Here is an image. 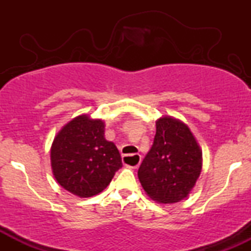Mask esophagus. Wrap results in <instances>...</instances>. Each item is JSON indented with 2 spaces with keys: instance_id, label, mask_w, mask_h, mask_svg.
I'll use <instances>...</instances> for the list:
<instances>
[{
  "instance_id": "1",
  "label": "esophagus",
  "mask_w": 251,
  "mask_h": 251,
  "mask_svg": "<svg viewBox=\"0 0 251 251\" xmlns=\"http://www.w3.org/2000/svg\"><path fill=\"white\" fill-rule=\"evenodd\" d=\"M125 157H133L135 160H137V164H135L134 166H127V168H131V169H137L138 166H139V164H140V160H142V157H140L139 154H128V155H125ZM124 157V158H125Z\"/></svg>"
}]
</instances>
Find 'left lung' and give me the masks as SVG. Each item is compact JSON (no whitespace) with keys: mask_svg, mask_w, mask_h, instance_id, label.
Masks as SVG:
<instances>
[{"mask_svg":"<svg viewBox=\"0 0 251 251\" xmlns=\"http://www.w3.org/2000/svg\"><path fill=\"white\" fill-rule=\"evenodd\" d=\"M153 145L138 170L144 190L153 201L177 203L188 197L201 170V151L185 124L171 117L155 122Z\"/></svg>","mask_w":251,"mask_h":251,"instance_id":"8db88e82","label":"left lung"}]
</instances>
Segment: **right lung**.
Returning a JSON list of instances; mask_svg holds the SVG:
<instances>
[{"instance_id": "obj_1", "label": "right lung", "mask_w": 251, "mask_h": 251, "mask_svg": "<svg viewBox=\"0 0 251 251\" xmlns=\"http://www.w3.org/2000/svg\"><path fill=\"white\" fill-rule=\"evenodd\" d=\"M102 120L79 116L54 138L50 162L57 183L79 197H92L107 188L123 166L113 143L103 137Z\"/></svg>"}]
</instances>
